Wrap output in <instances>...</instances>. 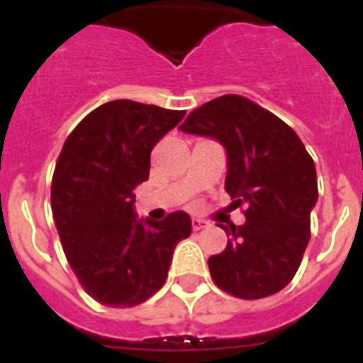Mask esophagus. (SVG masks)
Returning a JSON list of instances; mask_svg holds the SVG:
<instances>
[{
  "mask_svg": "<svg viewBox=\"0 0 363 363\" xmlns=\"http://www.w3.org/2000/svg\"><path fill=\"white\" fill-rule=\"evenodd\" d=\"M207 226V222L203 220V218H192V230L194 232H199L201 228Z\"/></svg>",
  "mask_w": 363,
  "mask_h": 363,
  "instance_id": "1",
  "label": "esophagus"
}]
</instances>
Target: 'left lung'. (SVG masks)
<instances>
[{
  "label": "left lung",
  "instance_id": "8db88e82",
  "mask_svg": "<svg viewBox=\"0 0 363 363\" xmlns=\"http://www.w3.org/2000/svg\"><path fill=\"white\" fill-rule=\"evenodd\" d=\"M181 131L226 148V192L233 205H245L242 226H220L230 239L209 258L213 281L241 299L277 294L294 279L309 242L315 162L290 125L235 94L192 111Z\"/></svg>",
  "mask_w": 363,
  "mask_h": 363
}]
</instances>
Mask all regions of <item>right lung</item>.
I'll list each match as a JSON object with an SVG mask.
<instances>
[{"label": "right lung", "instance_id": "right-lung-1", "mask_svg": "<svg viewBox=\"0 0 363 363\" xmlns=\"http://www.w3.org/2000/svg\"><path fill=\"white\" fill-rule=\"evenodd\" d=\"M184 111L131 99L99 105L65 139L50 199L65 258L88 296L109 307H135L164 286L177 242L192 220L175 211L139 220L135 190L148 181L154 145Z\"/></svg>", "mask_w": 363, "mask_h": 363}]
</instances>
